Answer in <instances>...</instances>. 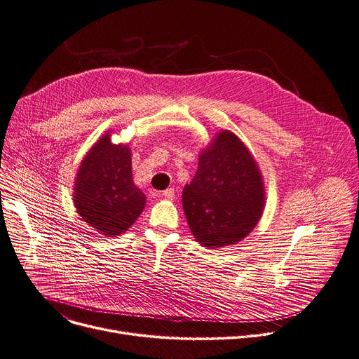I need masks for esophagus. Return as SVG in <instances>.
<instances>
[{
  "mask_svg": "<svg viewBox=\"0 0 359 359\" xmlns=\"http://www.w3.org/2000/svg\"><path fill=\"white\" fill-rule=\"evenodd\" d=\"M161 196L163 198H166V199H169V201H173L175 199V189H166L165 191L161 193Z\"/></svg>",
  "mask_w": 359,
  "mask_h": 359,
  "instance_id": "esophagus-1",
  "label": "esophagus"
}]
</instances>
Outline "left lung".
Returning a JSON list of instances; mask_svg holds the SVG:
<instances>
[{
	"instance_id": "8db88e82",
	"label": "left lung",
	"mask_w": 359,
	"mask_h": 359,
	"mask_svg": "<svg viewBox=\"0 0 359 359\" xmlns=\"http://www.w3.org/2000/svg\"><path fill=\"white\" fill-rule=\"evenodd\" d=\"M183 209L191 233L208 248L246 238L264 212V179L253 156L229 130L202 150L198 172L183 189Z\"/></svg>"
}]
</instances>
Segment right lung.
I'll list each match as a JSON object with an SVG mask.
<instances>
[{
	"instance_id": "add662e5",
	"label": "right lung",
	"mask_w": 359,
	"mask_h": 359,
	"mask_svg": "<svg viewBox=\"0 0 359 359\" xmlns=\"http://www.w3.org/2000/svg\"><path fill=\"white\" fill-rule=\"evenodd\" d=\"M77 213L104 236H118L132 226L146 205L144 193L133 183L132 153L113 144L110 133L83 158L74 182Z\"/></svg>"
}]
</instances>
